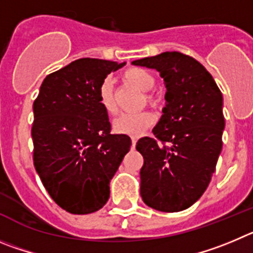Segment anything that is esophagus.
Instances as JSON below:
<instances>
[{"mask_svg":"<svg viewBox=\"0 0 253 253\" xmlns=\"http://www.w3.org/2000/svg\"><path fill=\"white\" fill-rule=\"evenodd\" d=\"M136 142H137V138L132 137V147L136 146Z\"/></svg>","mask_w":253,"mask_h":253,"instance_id":"34e87169","label":"esophagus"}]
</instances>
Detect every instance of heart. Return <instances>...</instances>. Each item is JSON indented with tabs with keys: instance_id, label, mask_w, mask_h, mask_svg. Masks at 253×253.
I'll use <instances>...</instances> for the list:
<instances>
[{
	"instance_id": "obj_1",
	"label": "heart",
	"mask_w": 253,
	"mask_h": 253,
	"mask_svg": "<svg viewBox=\"0 0 253 253\" xmlns=\"http://www.w3.org/2000/svg\"><path fill=\"white\" fill-rule=\"evenodd\" d=\"M122 79L133 87L142 90V92H147L155 85L154 77L147 70L141 69V68L127 69L122 74ZM143 97H145V101L147 104L154 107L158 106V95L152 94V93H145ZM98 101L104 112L108 113V115L113 116L118 112L110 81H104L101 84L98 90ZM155 121H156V117L150 111H141L137 113H125L116 120L115 124H113V128L117 133L137 137V136L142 135L147 128H150L155 124Z\"/></svg>"
}]
</instances>
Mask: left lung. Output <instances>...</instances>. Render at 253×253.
Segmentation results:
<instances>
[{
	"mask_svg": "<svg viewBox=\"0 0 253 253\" xmlns=\"http://www.w3.org/2000/svg\"><path fill=\"white\" fill-rule=\"evenodd\" d=\"M132 64L156 69L166 87L155 137H142L136 145L143 156L141 198L156 211H184L206 192L222 151V93L199 61L179 51Z\"/></svg>",
	"mask_w": 253,
	"mask_h": 253,
	"instance_id": "1",
	"label": "left lung"
}]
</instances>
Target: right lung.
Instances as JSON below:
<instances>
[{
	"mask_svg": "<svg viewBox=\"0 0 253 253\" xmlns=\"http://www.w3.org/2000/svg\"><path fill=\"white\" fill-rule=\"evenodd\" d=\"M125 63L82 58L51 73L34 102V166L60 208L97 211L110 198V181L131 138L112 135L98 101L101 84Z\"/></svg>",
	"mask_w": 253,
	"mask_h": 253,
	"instance_id": "right-lung-1",
	"label": "right lung"
}]
</instances>
